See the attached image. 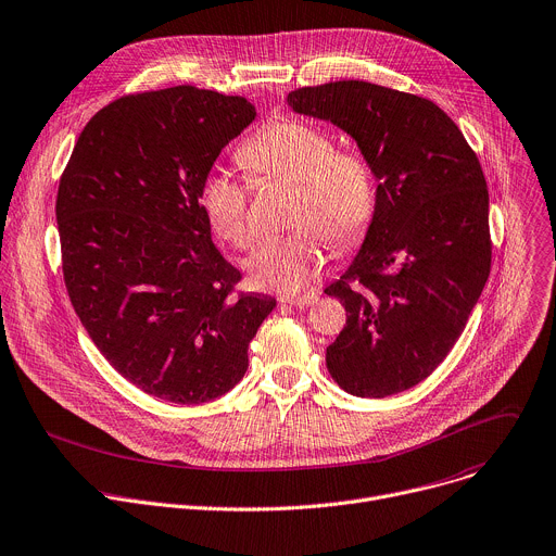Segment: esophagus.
<instances>
[{"label":"esophagus","instance_id":"obj_1","mask_svg":"<svg viewBox=\"0 0 556 556\" xmlns=\"http://www.w3.org/2000/svg\"><path fill=\"white\" fill-rule=\"evenodd\" d=\"M319 294L317 292H306V294H296V296H279L281 306H294V308H308L313 304H317Z\"/></svg>","mask_w":556,"mask_h":556}]
</instances>
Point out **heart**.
Wrapping results in <instances>:
<instances>
[{
    "mask_svg": "<svg viewBox=\"0 0 556 556\" xmlns=\"http://www.w3.org/2000/svg\"><path fill=\"white\" fill-rule=\"evenodd\" d=\"M237 160L252 179L296 181L288 235L264 239L248 257L252 283L279 292L304 290L324 266V237L334 250L357 245L377 206L375 177L355 150L334 146L330 132L283 117L262 126L239 148ZM201 211L217 237L248 248L255 237L250 219V186L226 168L206 173L199 190Z\"/></svg>",
    "mask_w": 556,
    "mask_h": 556,
    "instance_id": "b5f03b06",
    "label": "heart"
}]
</instances>
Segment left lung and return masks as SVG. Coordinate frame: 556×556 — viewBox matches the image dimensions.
<instances>
[{
  "mask_svg": "<svg viewBox=\"0 0 556 556\" xmlns=\"http://www.w3.org/2000/svg\"><path fill=\"white\" fill-rule=\"evenodd\" d=\"M288 106L345 130L379 181L359 255L326 288L348 313L328 372L357 396L408 390L457 343L490 275L477 153L430 99L370 81L296 88Z\"/></svg>",
  "mask_w": 556,
  "mask_h": 556,
  "instance_id": "8db88e82",
  "label": "left lung"
}]
</instances>
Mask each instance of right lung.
Here are the masks:
<instances>
[{
	"label": "right lung",
	"instance_id": "obj_1",
	"mask_svg": "<svg viewBox=\"0 0 556 556\" xmlns=\"http://www.w3.org/2000/svg\"><path fill=\"white\" fill-rule=\"evenodd\" d=\"M255 106L194 86L124 94L84 126L58 190L71 304L109 364L141 392L197 406L248 368L277 301L239 290L199 190Z\"/></svg>",
	"mask_w": 556,
	"mask_h": 556
}]
</instances>
